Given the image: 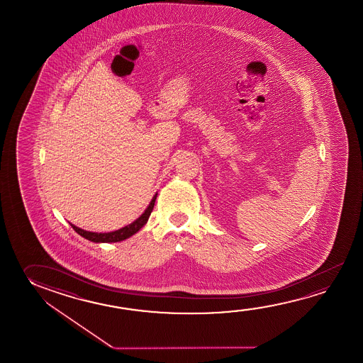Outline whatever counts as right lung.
I'll use <instances>...</instances> for the list:
<instances>
[{"label": "right lung", "instance_id": "1", "mask_svg": "<svg viewBox=\"0 0 363 363\" xmlns=\"http://www.w3.org/2000/svg\"><path fill=\"white\" fill-rule=\"evenodd\" d=\"M157 195L158 194H155V196H153L152 201L148 205V208L144 210L143 214L140 215L137 220H134L131 224L121 228L119 230L110 233H95L84 230V229L73 225V224H71V226L74 229V232H77L81 237H84V239H89L91 242H94V243H116V242H123L125 239L130 238L131 235H134L135 233L139 232L147 224L150 213H152V210L155 208Z\"/></svg>", "mask_w": 363, "mask_h": 363}]
</instances>
